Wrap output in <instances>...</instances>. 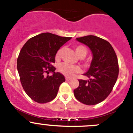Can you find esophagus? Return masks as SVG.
<instances>
[{"label":"esophagus","instance_id":"obj_1","mask_svg":"<svg viewBox=\"0 0 133 133\" xmlns=\"http://www.w3.org/2000/svg\"><path fill=\"white\" fill-rule=\"evenodd\" d=\"M65 80H66V81H69V80H71V78H70L65 77Z\"/></svg>","mask_w":133,"mask_h":133}]
</instances>
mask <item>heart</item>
<instances>
[{
    "label": "heart",
    "instance_id": "obj_1",
    "mask_svg": "<svg viewBox=\"0 0 133 133\" xmlns=\"http://www.w3.org/2000/svg\"><path fill=\"white\" fill-rule=\"evenodd\" d=\"M62 51L63 48H60L57 51V53L55 55L56 59H59L60 58ZM75 51H76L78 56L80 58H84L88 53V50L86 47L82 45H77L75 48ZM58 70L60 73H62L63 75L68 76V77H72V76H73L77 73L81 72V69H80V67L77 66V65H71V64H68V63H62V64H60L58 66Z\"/></svg>",
    "mask_w": 133,
    "mask_h": 133
}]
</instances>
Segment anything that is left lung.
Masks as SVG:
<instances>
[{
    "label": "left lung",
    "instance_id": "obj_1",
    "mask_svg": "<svg viewBox=\"0 0 133 133\" xmlns=\"http://www.w3.org/2000/svg\"><path fill=\"white\" fill-rule=\"evenodd\" d=\"M76 40L90 48L92 60L89 70L84 74L89 80H78L74 95L83 104L96 105L108 97L116 83L119 73L117 56L110 43L100 37L88 35Z\"/></svg>",
    "mask_w": 133,
    "mask_h": 133
}]
</instances>
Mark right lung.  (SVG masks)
I'll return each instance as SVG.
<instances>
[{
	"mask_svg": "<svg viewBox=\"0 0 133 133\" xmlns=\"http://www.w3.org/2000/svg\"><path fill=\"white\" fill-rule=\"evenodd\" d=\"M71 37L44 33L29 38L17 58V70L24 90L29 98L40 104L49 102L57 96L60 84L65 82L53 66L57 51ZM49 72L53 75L45 76Z\"/></svg>",
	"mask_w": 133,
	"mask_h": 133,
	"instance_id": "right-lung-1",
	"label": "right lung"
}]
</instances>
